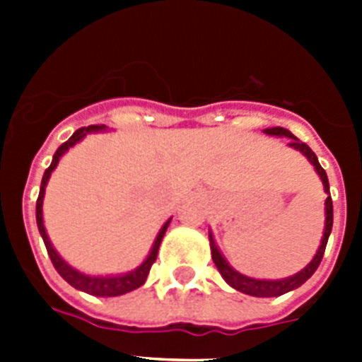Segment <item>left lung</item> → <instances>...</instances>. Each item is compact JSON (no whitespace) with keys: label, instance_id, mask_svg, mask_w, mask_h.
<instances>
[{"label":"left lung","instance_id":"8db88e82","mask_svg":"<svg viewBox=\"0 0 362 362\" xmlns=\"http://www.w3.org/2000/svg\"><path fill=\"white\" fill-rule=\"evenodd\" d=\"M264 134H268V136H277V137H288L290 139L288 146L299 150L303 156H306V159L312 163L313 168H315V172H317L319 177H321L322 185H325V192L328 194V197H326V203H325L326 221H325V232H322V239H321V245H319L317 252H315V255H313L312 261H310V263L306 264L303 270L297 272L296 276H290V277H284V279H276V281L254 279V277L243 276V274H239L238 270H233V268L228 264V261L223 257V254L219 252V248H217L216 241H214L212 232H210L209 238H210V250H212L214 263H216L217 270H219V274L223 276V279H225L226 283L232 286V288H235L238 292L246 293V296L277 297V296H283V293L292 292V290L299 288L300 284L306 283V281L313 276V272L317 270V267L321 264V259H322V255H325L326 243H328V238H330L332 225H334V204H332L330 183H328V177H326V172H325V168L319 165L317 156L312 152V148H310L306 143H300L299 139H297V137L290 132V130L283 129V127L264 129Z\"/></svg>","mask_w":362,"mask_h":362}]
</instances>
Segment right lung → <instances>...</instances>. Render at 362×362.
Segmentation results:
<instances>
[{"label":"right lung","instance_id":"1","mask_svg":"<svg viewBox=\"0 0 362 362\" xmlns=\"http://www.w3.org/2000/svg\"><path fill=\"white\" fill-rule=\"evenodd\" d=\"M105 129H107L105 124H90V127H83V129H78L76 132L72 134V137H70L69 141H65L62 146H59V148L56 150V153H54V158H52V163H50L49 168L45 170L43 179H41L40 196H37V201H36V221H37V228H40L41 238H43V243H45V246H47V252H49V257H50V261H52L54 268H56L57 274H59V276H62L63 279L70 284V286H74L76 290H81V292H85V293H90V296L116 297V296H123V293L132 292V290L139 288V286H143V284H145L150 268H152L153 261H156V257H158V250H159V245H161V241H163V235H165L166 228H168V225H170V219L166 221L165 225H163V228L159 230L158 238H156V241H153L152 250H150L148 257H146L145 261H143V263L136 268V270L129 272V274H121V276H105V277L103 276H86V274H81L79 270H76V268L70 267L66 261H63L62 255L54 250L52 243H50L49 235H47V230H45V225H43L45 188H47L50 174H52V170L57 166V163H59L62 156L66 152V150L72 148L76 143L81 141L86 134L98 132V130H105Z\"/></svg>","mask_w":362,"mask_h":362}]
</instances>
